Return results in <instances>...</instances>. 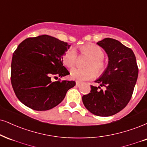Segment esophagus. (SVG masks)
Listing matches in <instances>:
<instances>
[{
  "mask_svg": "<svg viewBox=\"0 0 147 147\" xmlns=\"http://www.w3.org/2000/svg\"><path fill=\"white\" fill-rule=\"evenodd\" d=\"M82 84V83L81 82H76V86H80V84Z\"/></svg>",
  "mask_w": 147,
  "mask_h": 147,
  "instance_id": "obj_1",
  "label": "esophagus"
}]
</instances>
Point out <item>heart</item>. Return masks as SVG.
<instances>
[{"label": "heart", "instance_id": "b5f03b06", "mask_svg": "<svg viewBox=\"0 0 147 147\" xmlns=\"http://www.w3.org/2000/svg\"><path fill=\"white\" fill-rule=\"evenodd\" d=\"M82 56H86L90 59L86 64V69H74L71 71L70 76L78 82L89 80L94 78L96 74L101 76L108 67V63L104 57L105 52L100 46L94 43H88L80 47ZM78 61V54L73 48L68 49L63 55V62L67 67L73 68Z\"/></svg>", "mask_w": 147, "mask_h": 147}]
</instances>
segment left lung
I'll return each mask as SVG.
<instances>
[{"label": "left lung", "mask_w": 147, "mask_h": 147, "mask_svg": "<svg viewBox=\"0 0 147 147\" xmlns=\"http://www.w3.org/2000/svg\"><path fill=\"white\" fill-rule=\"evenodd\" d=\"M108 54L109 62L106 70L95 82L106 87L91 85L90 93L83 95L82 101L88 111L99 117H109L122 110L131 98L138 67L131 48L120 41L105 38L97 43Z\"/></svg>", "instance_id": "left-lung-1"}]
</instances>
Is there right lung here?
I'll list each match as a JSON object with an SVG mask.
<instances>
[{
    "label": "right lung",
    "mask_w": 147,
    "mask_h": 147,
    "mask_svg": "<svg viewBox=\"0 0 147 147\" xmlns=\"http://www.w3.org/2000/svg\"><path fill=\"white\" fill-rule=\"evenodd\" d=\"M69 48L64 42L43 35L24 39L13 54L11 82L18 99L37 111L50 110L63 100L74 81H53L69 74L63 55Z\"/></svg>",
    "instance_id": "1"
}]
</instances>
